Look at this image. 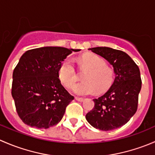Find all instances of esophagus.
Wrapping results in <instances>:
<instances>
[{"label": "esophagus", "instance_id": "obj_1", "mask_svg": "<svg viewBox=\"0 0 155 155\" xmlns=\"http://www.w3.org/2000/svg\"><path fill=\"white\" fill-rule=\"evenodd\" d=\"M75 99H76V101H79V102H82V101H84V98H82V97H75Z\"/></svg>", "mask_w": 155, "mask_h": 155}]
</instances>
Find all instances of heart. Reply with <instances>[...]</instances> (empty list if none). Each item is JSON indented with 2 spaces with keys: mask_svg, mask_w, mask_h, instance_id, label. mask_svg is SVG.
<instances>
[{
  "mask_svg": "<svg viewBox=\"0 0 155 155\" xmlns=\"http://www.w3.org/2000/svg\"><path fill=\"white\" fill-rule=\"evenodd\" d=\"M80 70L85 71L82 76L84 82L78 84L73 90L80 95H87L96 91L103 93L109 88L114 79V72L107 66L102 58L94 54H85L79 58ZM59 77L65 87L71 88L77 80V73L73 61L68 58L59 69Z\"/></svg>",
  "mask_w": 155,
  "mask_h": 155,
  "instance_id": "obj_1",
  "label": "heart"
}]
</instances>
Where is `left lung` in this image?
<instances>
[{"mask_svg": "<svg viewBox=\"0 0 155 155\" xmlns=\"http://www.w3.org/2000/svg\"><path fill=\"white\" fill-rule=\"evenodd\" d=\"M102 56L113 66L115 79L110 88L99 98L86 114L94 127L109 131L121 127L130 121L138 107L142 87L140 71L137 64L124 51L109 47L88 48Z\"/></svg>", "mask_w": 155, "mask_h": 155, "instance_id": "8db88e82", "label": "left lung"}]
</instances>
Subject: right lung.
I'll use <instances>...</instances> for the list:
<instances>
[{
	"label": "right lung",
	"mask_w": 155,
	"mask_h": 155,
	"mask_svg": "<svg viewBox=\"0 0 155 155\" xmlns=\"http://www.w3.org/2000/svg\"><path fill=\"white\" fill-rule=\"evenodd\" d=\"M73 51L48 46L28 50L13 70L12 96L19 118L36 128L56 125L74 99L62 85L59 69Z\"/></svg>",
	"instance_id": "1"
}]
</instances>
